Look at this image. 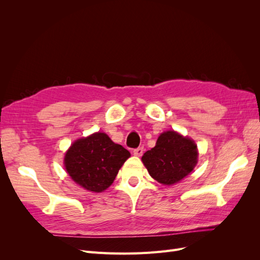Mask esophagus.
I'll list each match as a JSON object with an SVG mask.
<instances>
[{
  "label": "esophagus",
  "instance_id": "obj_1",
  "mask_svg": "<svg viewBox=\"0 0 260 260\" xmlns=\"http://www.w3.org/2000/svg\"><path fill=\"white\" fill-rule=\"evenodd\" d=\"M143 151H144L143 147H138V148H135V149H133V155L140 157V156H142V155H143Z\"/></svg>",
  "mask_w": 260,
  "mask_h": 260
}]
</instances>
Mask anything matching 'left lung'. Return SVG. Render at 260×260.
I'll return each mask as SVG.
<instances>
[{"label":"left lung","instance_id":"1","mask_svg":"<svg viewBox=\"0 0 260 260\" xmlns=\"http://www.w3.org/2000/svg\"><path fill=\"white\" fill-rule=\"evenodd\" d=\"M198 156L193 140L176 131H166L157 139L156 145L144 153L142 161L153 179L171 185L190 174L198 164Z\"/></svg>","mask_w":260,"mask_h":260}]
</instances>
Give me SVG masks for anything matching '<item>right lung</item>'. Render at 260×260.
<instances>
[{
    "label": "right lung",
    "instance_id": "right-lung-1",
    "mask_svg": "<svg viewBox=\"0 0 260 260\" xmlns=\"http://www.w3.org/2000/svg\"><path fill=\"white\" fill-rule=\"evenodd\" d=\"M130 152L114 143L106 133L96 132L77 140L65 155V168L77 184L91 192L111 185Z\"/></svg>",
    "mask_w": 260,
    "mask_h": 260
}]
</instances>
